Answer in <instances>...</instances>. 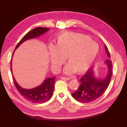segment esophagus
I'll list each match as a JSON object with an SVG mask.
<instances>
[{
    "label": "esophagus",
    "mask_w": 127,
    "mask_h": 127,
    "mask_svg": "<svg viewBox=\"0 0 127 127\" xmlns=\"http://www.w3.org/2000/svg\"><path fill=\"white\" fill-rule=\"evenodd\" d=\"M61 79L63 80H70V78H66V77H61Z\"/></svg>",
    "instance_id": "34e87169"
}]
</instances>
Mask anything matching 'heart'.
Returning <instances> with one entry per match:
<instances>
[{"label":"heart","mask_w":127,"mask_h":127,"mask_svg":"<svg viewBox=\"0 0 127 127\" xmlns=\"http://www.w3.org/2000/svg\"><path fill=\"white\" fill-rule=\"evenodd\" d=\"M49 50V60L54 70H59L66 57L69 63L64 68V73L71 74L76 70L78 73H82L95 60L99 46L88 36L65 32L58 36L55 46L50 45Z\"/></svg>","instance_id":"obj_1"}]
</instances>
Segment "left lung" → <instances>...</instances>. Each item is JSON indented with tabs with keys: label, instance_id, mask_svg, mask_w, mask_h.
Listing matches in <instances>:
<instances>
[{
	"label": "left lung",
	"instance_id": "1",
	"mask_svg": "<svg viewBox=\"0 0 127 127\" xmlns=\"http://www.w3.org/2000/svg\"><path fill=\"white\" fill-rule=\"evenodd\" d=\"M108 60L106 64L108 68V72L105 78H97L94 71L88 69L86 73L81 78L79 88L72 95L77 101L81 103H90L100 98L108 87L112 74V63L110 60V55L106 45L104 46Z\"/></svg>",
	"mask_w": 127,
	"mask_h": 127
}]
</instances>
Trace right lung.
<instances>
[{
	"instance_id": "obj_1",
	"label": "right lung",
	"mask_w": 127,
	"mask_h": 127,
	"mask_svg": "<svg viewBox=\"0 0 127 127\" xmlns=\"http://www.w3.org/2000/svg\"><path fill=\"white\" fill-rule=\"evenodd\" d=\"M49 29L46 28V27H37V28L33 29L31 31L29 32V33H27L21 39V40L18 42V43L16 46L15 49L18 48V46L26 40L39 37V36L42 35V34H44L46 32L49 31ZM14 51L12 54V56L14 55ZM12 60H11V70L12 74ZM12 78L16 88L20 93V94L24 98L27 99L29 101L32 102V103H43L48 101L52 97L55 86V77L46 79L41 85L32 89H25L22 88L21 87H20L18 85V83L15 81L13 74Z\"/></svg>"
}]
</instances>
